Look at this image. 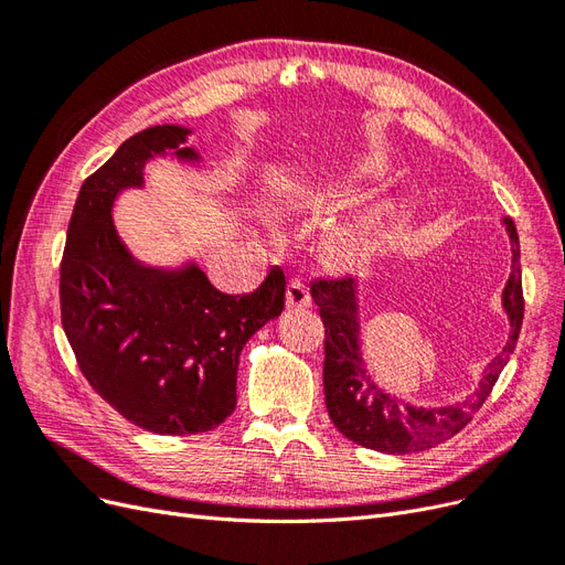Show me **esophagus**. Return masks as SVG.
I'll list each match as a JSON object with an SVG mask.
<instances>
[{"instance_id":"1","label":"esophagus","mask_w":565,"mask_h":565,"mask_svg":"<svg viewBox=\"0 0 565 565\" xmlns=\"http://www.w3.org/2000/svg\"><path fill=\"white\" fill-rule=\"evenodd\" d=\"M287 306L289 309H309L311 306V292L303 280L292 278L287 285Z\"/></svg>"}]
</instances>
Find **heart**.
<instances>
[{"label":"heart","instance_id":"heart-1","mask_svg":"<svg viewBox=\"0 0 565 565\" xmlns=\"http://www.w3.org/2000/svg\"><path fill=\"white\" fill-rule=\"evenodd\" d=\"M382 237H384L382 218L363 216L334 237V252L347 262L367 259V256L374 252V247L382 243Z\"/></svg>","mask_w":565,"mask_h":565}]
</instances>
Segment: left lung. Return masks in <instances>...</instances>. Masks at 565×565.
Masks as SVG:
<instances>
[{"label":"left lung","mask_w":565,"mask_h":565,"mask_svg":"<svg viewBox=\"0 0 565 565\" xmlns=\"http://www.w3.org/2000/svg\"><path fill=\"white\" fill-rule=\"evenodd\" d=\"M511 241V276L504 285L502 306L509 316L511 334L507 347L488 363L483 380L471 398L446 407H417L372 382L361 355V322H358V292L353 278L316 280L311 297L320 306L324 324V405L337 429L358 446L407 455L429 450L452 438L471 422L473 413L486 403L490 391L514 353L523 322V287H521V247L519 233L511 218H504Z\"/></svg>","instance_id":"1"}]
</instances>
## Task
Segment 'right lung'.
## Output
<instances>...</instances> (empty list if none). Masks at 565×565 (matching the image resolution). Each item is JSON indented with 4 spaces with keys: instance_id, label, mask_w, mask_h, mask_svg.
<instances>
[{
    "instance_id": "add662e5",
    "label": "right lung",
    "mask_w": 565,
    "mask_h": 565,
    "mask_svg": "<svg viewBox=\"0 0 565 565\" xmlns=\"http://www.w3.org/2000/svg\"><path fill=\"white\" fill-rule=\"evenodd\" d=\"M191 129L158 125L134 134L82 183L61 262V322L92 388L150 434L212 431L235 409L241 351L285 309V276L273 266L249 295H224L191 262H136L113 224L115 198L143 185L150 158L198 162Z\"/></svg>"
}]
</instances>
